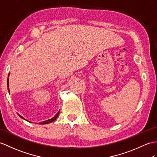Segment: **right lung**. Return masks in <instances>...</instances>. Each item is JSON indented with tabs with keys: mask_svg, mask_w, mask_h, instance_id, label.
<instances>
[{
	"mask_svg": "<svg viewBox=\"0 0 157 157\" xmlns=\"http://www.w3.org/2000/svg\"><path fill=\"white\" fill-rule=\"evenodd\" d=\"M9 75H10V74H9L8 77L9 76ZM7 87H8L9 93H10V90H9V78H8V79H7ZM59 113H60V111H59L58 113H57L56 115H55L54 117H52V118H51V119H48V120H47V121H43V122H40V123L39 124H48V123H52V122L55 121L56 119V118H57V117H59ZM18 115H19V117H20L21 118H22V119H24V120L26 121L23 117H22L21 115H20V114H18ZM38 124H39V123H38Z\"/></svg>",
	"mask_w": 157,
	"mask_h": 157,
	"instance_id": "obj_1",
	"label": "right lung"
}]
</instances>
